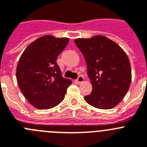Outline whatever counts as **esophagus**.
<instances>
[{"label":"esophagus","mask_w":147,"mask_h":147,"mask_svg":"<svg viewBox=\"0 0 147 147\" xmlns=\"http://www.w3.org/2000/svg\"><path fill=\"white\" fill-rule=\"evenodd\" d=\"M84 78L82 77V76H81V75H80V76H78L77 78V80H76V81H77L78 83H79V84H81V83L84 82Z\"/></svg>","instance_id":"esophagus-1"}]
</instances>
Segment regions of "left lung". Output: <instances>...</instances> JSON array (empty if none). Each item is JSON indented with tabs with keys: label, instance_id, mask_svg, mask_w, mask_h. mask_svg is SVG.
I'll return each mask as SVG.
<instances>
[{
	"label": "left lung",
	"instance_id": "obj_1",
	"mask_svg": "<svg viewBox=\"0 0 147 147\" xmlns=\"http://www.w3.org/2000/svg\"><path fill=\"white\" fill-rule=\"evenodd\" d=\"M75 43L85 58L92 91L84 100L92 107L112 109L126 95L132 80L127 54L109 38L97 35L78 38Z\"/></svg>",
	"mask_w": 147,
	"mask_h": 147
}]
</instances>
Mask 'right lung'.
<instances>
[{
  "mask_svg": "<svg viewBox=\"0 0 147 147\" xmlns=\"http://www.w3.org/2000/svg\"><path fill=\"white\" fill-rule=\"evenodd\" d=\"M69 38L45 35L29 44L18 61L16 78L21 92L38 109L56 107L72 81L63 78L56 62Z\"/></svg>",
  "mask_w": 147,
  "mask_h": 147,
  "instance_id": "right-lung-1",
  "label": "right lung"
}]
</instances>
